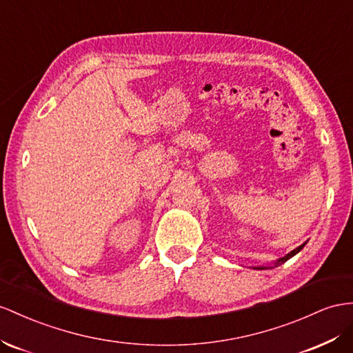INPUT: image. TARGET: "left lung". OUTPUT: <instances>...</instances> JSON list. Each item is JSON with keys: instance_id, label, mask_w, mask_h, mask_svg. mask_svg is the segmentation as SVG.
Returning a JSON list of instances; mask_svg holds the SVG:
<instances>
[{"instance_id": "8db88e82", "label": "left lung", "mask_w": 353, "mask_h": 353, "mask_svg": "<svg viewBox=\"0 0 353 353\" xmlns=\"http://www.w3.org/2000/svg\"><path fill=\"white\" fill-rule=\"evenodd\" d=\"M304 246H305V243H304V245H301V246H298L296 249H294L292 252H289V254H288L286 256H283V258H280V259H277V263H276L274 265L277 267V265H280V264H283V263H286V261H288L289 258H292L294 255H296V254H298V252H300V250H301V249H303ZM255 268H261V270H263V268H267V267H264V265H263V267H255Z\"/></svg>"}]
</instances>
